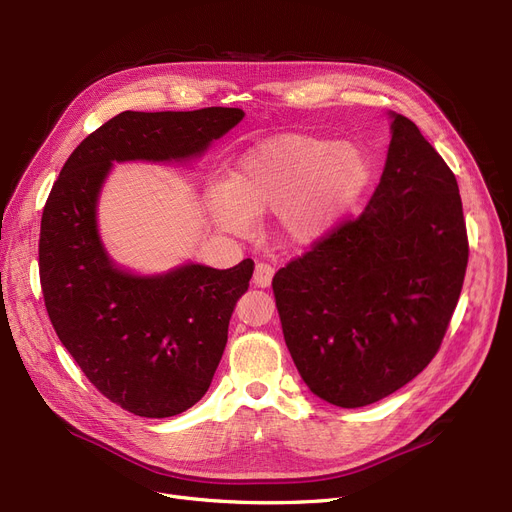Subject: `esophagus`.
<instances>
[{
    "instance_id": "1",
    "label": "esophagus",
    "mask_w": 512,
    "mask_h": 512,
    "mask_svg": "<svg viewBox=\"0 0 512 512\" xmlns=\"http://www.w3.org/2000/svg\"><path fill=\"white\" fill-rule=\"evenodd\" d=\"M274 278V267L267 263H257L255 265V274H253V284L259 288H267L272 284Z\"/></svg>"
}]
</instances>
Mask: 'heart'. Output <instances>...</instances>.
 <instances>
[{
	"label": "heart",
	"mask_w": 512,
	"mask_h": 512,
	"mask_svg": "<svg viewBox=\"0 0 512 512\" xmlns=\"http://www.w3.org/2000/svg\"><path fill=\"white\" fill-rule=\"evenodd\" d=\"M371 180L365 153L303 132L265 139L228 168L205 207L213 224L247 234L255 218L276 213L280 236L294 247L324 240L346 218Z\"/></svg>",
	"instance_id": "b5f03b06"
}]
</instances>
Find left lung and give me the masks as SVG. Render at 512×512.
<instances>
[{
  "instance_id": "left-lung-1",
  "label": "left lung",
  "mask_w": 512,
  "mask_h": 512,
  "mask_svg": "<svg viewBox=\"0 0 512 512\" xmlns=\"http://www.w3.org/2000/svg\"><path fill=\"white\" fill-rule=\"evenodd\" d=\"M359 220L274 276L284 340L307 388L342 409L371 405L434 359L465 280L459 184L409 118Z\"/></svg>"
}]
</instances>
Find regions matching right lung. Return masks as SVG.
<instances>
[{
  "instance_id": "1",
  "label": "right lung",
  "mask_w": 512,
  "mask_h": 512,
  "mask_svg": "<svg viewBox=\"0 0 512 512\" xmlns=\"http://www.w3.org/2000/svg\"><path fill=\"white\" fill-rule=\"evenodd\" d=\"M242 118L238 107L122 112L72 151L45 203L39 274L53 330L89 382L139 417H172L203 398L253 261L126 270L99 234L103 184L124 161L193 164Z\"/></svg>"
}]
</instances>
